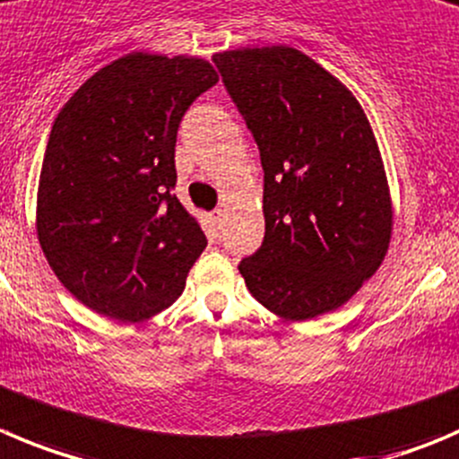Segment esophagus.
I'll list each match as a JSON object with an SVG mask.
<instances>
[{"mask_svg": "<svg viewBox=\"0 0 459 459\" xmlns=\"http://www.w3.org/2000/svg\"><path fill=\"white\" fill-rule=\"evenodd\" d=\"M212 221H215L217 229H221V226L226 224V210L224 208H215V210H212Z\"/></svg>", "mask_w": 459, "mask_h": 459, "instance_id": "obj_1", "label": "esophagus"}]
</instances>
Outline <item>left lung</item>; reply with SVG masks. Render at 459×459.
<instances>
[{
	"label": "left lung",
	"mask_w": 459,
	"mask_h": 459,
	"mask_svg": "<svg viewBox=\"0 0 459 459\" xmlns=\"http://www.w3.org/2000/svg\"><path fill=\"white\" fill-rule=\"evenodd\" d=\"M264 169V239L239 263L273 315L306 321L344 306L389 249L394 208L365 110L294 47L212 56Z\"/></svg>",
	"instance_id": "obj_1"
}]
</instances>
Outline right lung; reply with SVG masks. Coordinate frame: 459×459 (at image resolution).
<instances>
[{
    "mask_svg": "<svg viewBox=\"0 0 459 459\" xmlns=\"http://www.w3.org/2000/svg\"><path fill=\"white\" fill-rule=\"evenodd\" d=\"M220 81L199 56L133 51L94 72L56 117L38 181L36 230L67 292L138 324L186 288L205 235L171 187L192 101Z\"/></svg>",
    "mask_w": 459,
    "mask_h": 459,
    "instance_id": "add662e5",
    "label": "right lung"
}]
</instances>
